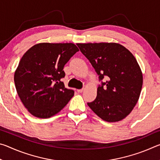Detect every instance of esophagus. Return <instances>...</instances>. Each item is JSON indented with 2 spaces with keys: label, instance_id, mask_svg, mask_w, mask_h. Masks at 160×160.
I'll use <instances>...</instances> for the list:
<instances>
[{
  "label": "esophagus",
  "instance_id": "esophagus-1",
  "mask_svg": "<svg viewBox=\"0 0 160 160\" xmlns=\"http://www.w3.org/2000/svg\"><path fill=\"white\" fill-rule=\"evenodd\" d=\"M83 89H80V90H78L77 91H78V93H81V92H83Z\"/></svg>",
  "mask_w": 160,
  "mask_h": 160
}]
</instances>
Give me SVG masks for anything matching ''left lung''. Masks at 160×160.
Masks as SVG:
<instances>
[{
  "label": "left lung",
  "instance_id": "1",
  "mask_svg": "<svg viewBox=\"0 0 160 160\" xmlns=\"http://www.w3.org/2000/svg\"><path fill=\"white\" fill-rule=\"evenodd\" d=\"M102 80L96 99L89 107L107 122L125 118L138 101L142 86V73L132 53L118 43L77 44Z\"/></svg>",
  "mask_w": 160,
  "mask_h": 160
}]
</instances>
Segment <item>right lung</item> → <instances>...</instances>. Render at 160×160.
<instances>
[{
    "label": "right lung",
    "mask_w": 160,
    "mask_h": 160,
    "mask_svg": "<svg viewBox=\"0 0 160 160\" xmlns=\"http://www.w3.org/2000/svg\"><path fill=\"white\" fill-rule=\"evenodd\" d=\"M79 51L72 43H39L26 51L15 71L16 90L35 117L56 115L68 103L74 91L65 88L64 66Z\"/></svg>",
    "instance_id": "1"
}]
</instances>
